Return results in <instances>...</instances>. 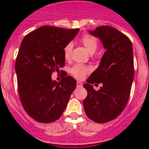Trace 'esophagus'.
<instances>
[{
  "label": "esophagus",
  "mask_w": 149,
  "mask_h": 149,
  "mask_svg": "<svg viewBox=\"0 0 149 149\" xmlns=\"http://www.w3.org/2000/svg\"><path fill=\"white\" fill-rule=\"evenodd\" d=\"M82 86V84L80 81H77V87H81Z\"/></svg>",
  "instance_id": "1"
}]
</instances>
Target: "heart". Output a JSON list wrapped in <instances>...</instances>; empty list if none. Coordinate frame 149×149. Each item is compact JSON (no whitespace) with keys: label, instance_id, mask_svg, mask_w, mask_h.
<instances>
[{"label":"heart","instance_id":"obj_1","mask_svg":"<svg viewBox=\"0 0 149 149\" xmlns=\"http://www.w3.org/2000/svg\"><path fill=\"white\" fill-rule=\"evenodd\" d=\"M81 42L87 49L88 53L93 54L96 50L98 47V40L94 36L86 34L81 38ZM73 45L71 42H69L64 47V56L66 60H68L71 56V50H72ZM90 71V68L88 67L84 66L81 64H75L70 69V73L76 78L81 79L84 78V76Z\"/></svg>","mask_w":149,"mask_h":149}]
</instances>
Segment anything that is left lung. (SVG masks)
I'll list each match as a JSON object with an SVG mask.
<instances>
[{
  "label": "left lung",
  "mask_w": 149,
  "mask_h": 149,
  "mask_svg": "<svg viewBox=\"0 0 149 149\" xmlns=\"http://www.w3.org/2000/svg\"><path fill=\"white\" fill-rule=\"evenodd\" d=\"M89 32L102 40L107 50L83 85L88 93L83 106L88 118L102 124L116 118L128 102L134 72L133 49L130 39L115 28L102 25ZM94 83H102L100 91L93 88Z\"/></svg>",
  "instance_id": "left-lung-1"
}]
</instances>
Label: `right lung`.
<instances>
[{"label":"right lung","instance_id":"1","mask_svg":"<svg viewBox=\"0 0 149 149\" xmlns=\"http://www.w3.org/2000/svg\"><path fill=\"white\" fill-rule=\"evenodd\" d=\"M78 31L44 25L22 41L15 61L18 94L25 112L37 122L58 120L75 88L76 81L71 76L66 74L57 82L52 81L51 74L65 66L64 47Z\"/></svg>","mask_w":149,"mask_h":149}]
</instances>
